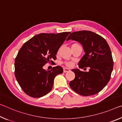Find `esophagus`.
Wrapping results in <instances>:
<instances>
[{
    "mask_svg": "<svg viewBox=\"0 0 122 122\" xmlns=\"http://www.w3.org/2000/svg\"><path fill=\"white\" fill-rule=\"evenodd\" d=\"M71 70L68 68H65L63 69V73H67V72H68L69 71Z\"/></svg>",
    "mask_w": 122,
    "mask_h": 122,
    "instance_id": "obj_1",
    "label": "esophagus"
}]
</instances>
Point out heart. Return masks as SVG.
Returning <instances> with one entry per match:
<instances>
[{
	"label": "heart",
	"instance_id": "b5f03b06",
	"mask_svg": "<svg viewBox=\"0 0 122 122\" xmlns=\"http://www.w3.org/2000/svg\"><path fill=\"white\" fill-rule=\"evenodd\" d=\"M80 46V45L79 44H78V43H77V42H74L73 44H72V45H71V48H72V47H75V46ZM65 64H66V66H68V67L71 66V63H70V62H66Z\"/></svg>",
	"mask_w": 122,
	"mask_h": 122
}]
</instances>
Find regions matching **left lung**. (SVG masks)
<instances>
[{
  "instance_id": "left-lung-1",
  "label": "left lung",
  "mask_w": 122,
  "mask_h": 122,
  "mask_svg": "<svg viewBox=\"0 0 122 122\" xmlns=\"http://www.w3.org/2000/svg\"><path fill=\"white\" fill-rule=\"evenodd\" d=\"M69 40L77 41L83 47L85 54L78 62L80 68H89L88 72L72 69L75 77L70 82V86L82 96L98 93L108 84L113 70L112 54L108 44L100 35L89 30L71 33L67 39V41Z\"/></svg>"
}]
</instances>
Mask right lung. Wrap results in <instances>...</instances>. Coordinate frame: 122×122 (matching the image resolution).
I'll return each mask as SVG.
<instances>
[{"instance_id": "obj_1", "label": "right lung", "mask_w": 122, "mask_h": 122, "mask_svg": "<svg viewBox=\"0 0 122 122\" xmlns=\"http://www.w3.org/2000/svg\"><path fill=\"white\" fill-rule=\"evenodd\" d=\"M71 32L36 35L22 45L15 59V76L22 90L32 97H41L51 92L55 76L63 73L60 66L43 69L54 62L60 47Z\"/></svg>"}]
</instances>
